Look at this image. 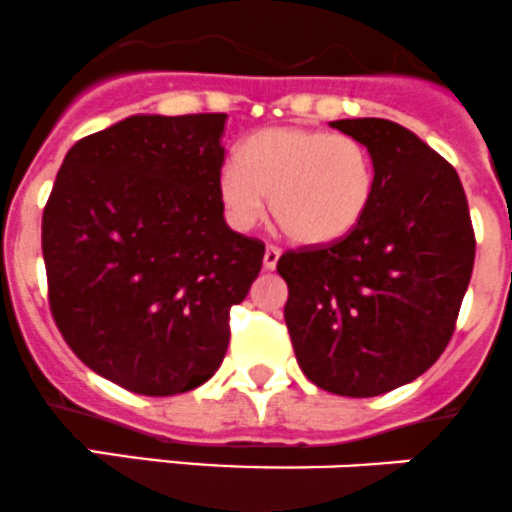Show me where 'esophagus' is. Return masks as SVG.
<instances>
[{"label": "esophagus", "mask_w": 512, "mask_h": 512, "mask_svg": "<svg viewBox=\"0 0 512 512\" xmlns=\"http://www.w3.org/2000/svg\"><path fill=\"white\" fill-rule=\"evenodd\" d=\"M277 262H280V247L267 245L265 247V257H262V265H265V270H275Z\"/></svg>", "instance_id": "obj_1"}]
</instances>
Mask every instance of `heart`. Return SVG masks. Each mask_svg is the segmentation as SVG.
Instances as JSON below:
<instances>
[{
  "label": "heart",
  "mask_w": 512,
  "mask_h": 512,
  "mask_svg": "<svg viewBox=\"0 0 512 512\" xmlns=\"http://www.w3.org/2000/svg\"><path fill=\"white\" fill-rule=\"evenodd\" d=\"M375 190L367 147L350 135L307 127H267L240 145V162L217 175V197L235 230H252L270 210L300 245H327L350 235Z\"/></svg>",
  "instance_id": "obj_1"
}]
</instances>
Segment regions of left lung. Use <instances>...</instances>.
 <instances>
[{
	"label": "left lung",
	"instance_id": "obj_1",
	"mask_svg": "<svg viewBox=\"0 0 512 512\" xmlns=\"http://www.w3.org/2000/svg\"><path fill=\"white\" fill-rule=\"evenodd\" d=\"M330 124L367 147L375 190L350 235L280 257L285 322L317 388L375 398L413 382L448 347L475 232L458 172L420 137L377 117Z\"/></svg>",
	"mask_w": 512,
	"mask_h": 512
}]
</instances>
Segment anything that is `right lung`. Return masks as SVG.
Listing matches in <instances>:
<instances>
[{
  "label": "right lung",
  "instance_id": "1",
  "mask_svg": "<svg viewBox=\"0 0 512 512\" xmlns=\"http://www.w3.org/2000/svg\"><path fill=\"white\" fill-rule=\"evenodd\" d=\"M227 114H135L82 137L42 215L49 307L74 355L137 395L200 388L265 245L232 232L217 175Z\"/></svg>",
  "mask_w": 512,
  "mask_h": 512
}]
</instances>
